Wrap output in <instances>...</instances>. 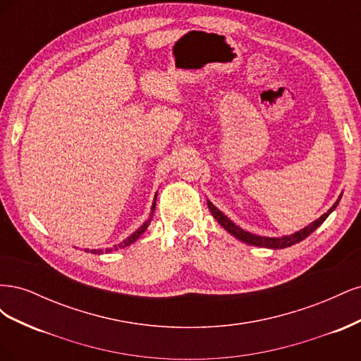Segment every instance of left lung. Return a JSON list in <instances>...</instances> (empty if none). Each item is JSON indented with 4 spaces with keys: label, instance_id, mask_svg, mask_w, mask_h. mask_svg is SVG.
I'll return each instance as SVG.
<instances>
[{
    "label": "left lung",
    "instance_id": "8db88e82",
    "mask_svg": "<svg viewBox=\"0 0 361 361\" xmlns=\"http://www.w3.org/2000/svg\"><path fill=\"white\" fill-rule=\"evenodd\" d=\"M341 199H342V194L338 195V199L336 200V203L330 207V209L326 211L322 216H319L318 220L313 221L307 227L301 228L300 232H295L293 235L283 236V238H267V236H257V235H253V233H250V232H245V231H243L241 227H238L235 223H232L231 220H228V218L221 211H218L216 207L209 200H207V207H209V211L214 215L215 220L220 223L228 233L233 235L235 238H238L239 241H243V243L250 244V245H256V247H265V248L279 250V248H286V247H290L293 244H298V243L302 241V239L307 238L312 232H314L316 228H318L326 220V216H329L336 209V206L338 204V200H341Z\"/></svg>",
    "mask_w": 361,
    "mask_h": 361
}]
</instances>
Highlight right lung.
Here are the masks:
<instances>
[{
    "label": "right lung",
    "mask_w": 361,
    "mask_h": 361,
    "mask_svg": "<svg viewBox=\"0 0 361 361\" xmlns=\"http://www.w3.org/2000/svg\"><path fill=\"white\" fill-rule=\"evenodd\" d=\"M155 206H157V195H155V200H154V204H152V211H155ZM152 215H154V212H152ZM152 215H150V218L149 220L146 221V223H143V226H141L138 231H135L133 235L130 236H128L123 243H120L118 245H114V248H106L105 250V253H108V251H113V250H118V248H125V247H128V245H130L133 243H135L137 239L145 233V231L146 228L149 227V223H150V220H152ZM85 251H90V253H93V255H101V253H104L102 250H85Z\"/></svg>",
    "instance_id": "right-lung-1"
}]
</instances>
